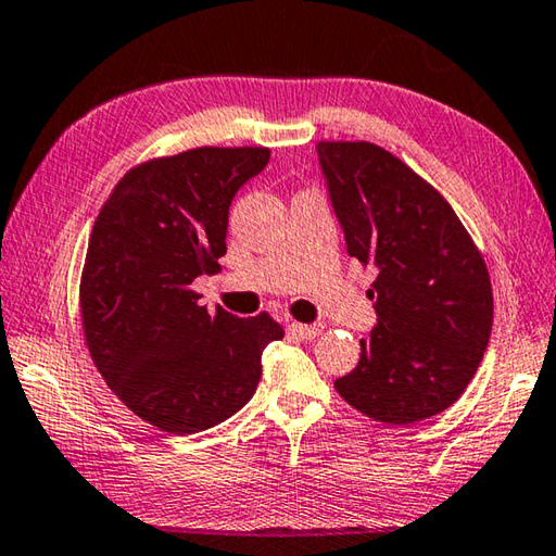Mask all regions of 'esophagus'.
Returning <instances> with one entry per match:
<instances>
[{
  "instance_id": "1",
  "label": "esophagus",
  "mask_w": 556,
  "mask_h": 556,
  "mask_svg": "<svg viewBox=\"0 0 556 556\" xmlns=\"http://www.w3.org/2000/svg\"><path fill=\"white\" fill-rule=\"evenodd\" d=\"M289 332H293L301 340H315L323 332V325H303V323H291Z\"/></svg>"
}]
</instances>
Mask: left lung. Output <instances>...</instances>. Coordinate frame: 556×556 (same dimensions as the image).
<instances>
[{
    "mask_svg": "<svg viewBox=\"0 0 556 556\" xmlns=\"http://www.w3.org/2000/svg\"><path fill=\"white\" fill-rule=\"evenodd\" d=\"M346 253L376 269V328L337 393L366 417L415 424L477 374L494 299L482 253L443 194L371 141L315 144Z\"/></svg>",
    "mask_w": 556,
    "mask_h": 556,
    "instance_id": "8db88e82",
    "label": "left lung"
}]
</instances>
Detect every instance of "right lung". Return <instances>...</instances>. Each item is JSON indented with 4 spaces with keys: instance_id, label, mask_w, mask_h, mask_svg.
Masks as SVG:
<instances>
[{
    "instance_id": "right-lung-1",
    "label": "right lung",
    "mask_w": 556,
    "mask_h": 556,
    "mask_svg": "<svg viewBox=\"0 0 556 556\" xmlns=\"http://www.w3.org/2000/svg\"><path fill=\"white\" fill-rule=\"evenodd\" d=\"M265 147H200L139 163L98 212L81 271V325L108 388L166 433L188 437L253 397L263 350L285 337L200 306L192 281L219 269L228 206L267 166Z\"/></svg>"
}]
</instances>
